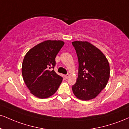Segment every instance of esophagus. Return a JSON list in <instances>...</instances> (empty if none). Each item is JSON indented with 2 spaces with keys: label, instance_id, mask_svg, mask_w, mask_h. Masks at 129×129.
I'll list each match as a JSON object with an SVG mask.
<instances>
[{
  "label": "esophagus",
  "instance_id": "34e87169",
  "mask_svg": "<svg viewBox=\"0 0 129 129\" xmlns=\"http://www.w3.org/2000/svg\"><path fill=\"white\" fill-rule=\"evenodd\" d=\"M69 74H66V75H65L64 76V77H65V79H67L68 78H69Z\"/></svg>",
  "mask_w": 129,
  "mask_h": 129
}]
</instances>
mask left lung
Here are the masks:
<instances>
[{"label": "left lung", "instance_id": "left-lung-1", "mask_svg": "<svg viewBox=\"0 0 129 129\" xmlns=\"http://www.w3.org/2000/svg\"><path fill=\"white\" fill-rule=\"evenodd\" d=\"M72 44L79 61L78 77L72 86L73 92L80 100H91L97 97L108 83L109 62L102 51L89 42L75 41Z\"/></svg>", "mask_w": 129, "mask_h": 129}]
</instances>
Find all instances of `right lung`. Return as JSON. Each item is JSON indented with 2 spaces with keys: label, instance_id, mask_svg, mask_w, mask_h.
Listing matches in <instances>:
<instances>
[{
  "label": "right lung",
  "instance_id": "add662e5",
  "mask_svg": "<svg viewBox=\"0 0 129 129\" xmlns=\"http://www.w3.org/2000/svg\"><path fill=\"white\" fill-rule=\"evenodd\" d=\"M65 43L48 40L30 49L23 59L21 72L24 83L32 95L46 99L59 87L62 77L53 70L55 58Z\"/></svg>",
  "mask_w": 129,
  "mask_h": 129
}]
</instances>
